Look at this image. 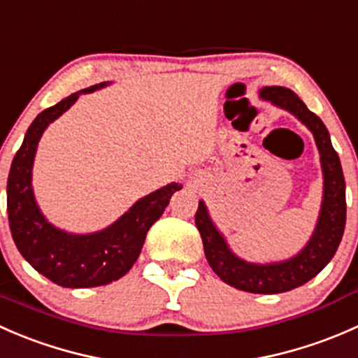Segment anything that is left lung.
Wrapping results in <instances>:
<instances>
[{
  "label": "left lung",
  "mask_w": 358,
  "mask_h": 358,
  "mask_svg": "<svg viewBox=\"0 0 358 358\" xmlns=\"http://www.w3.org/2000/svg\"><path fill=\"white\" fill-rule=\"evenodd\" d=\"M265 100L273 106L292 112L303 124L310 128L315 136L320 152L324 173V201L320 209L319 223L312 239L306 248L294 258L272 265H255L246 263L232 255L227 248L225 239L220 236L216 227L209 220L204 202H199L196 213V227L204 244V255L213 272L229 286L241 291L258 292V294H277L294 287L303 286L317 275L331 258L341 243L346 223V199H345V176L338 152L331 143L329 133L319 115L313 114L296 93L282 86H266L259 92Z\"/></svg>",
  "instance_id": "obj_1"
}]
</instances>
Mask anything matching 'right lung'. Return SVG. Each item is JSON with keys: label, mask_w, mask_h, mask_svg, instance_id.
<instances>
[{"label": "right lung", "mask_w": 358, "mask_h": 358, "mask_svg": "<svg viewBox=\"0 0 358 358\" xmlns=\"http://www.w3.org/2000/svg\"><path fill=\"white\" fill-rule=\"evenodd\" d=\"M106 83L86 88L88 93ZM69 95L57 106L38 114L13 157L6 185V209L15 246L29 265L62 287H96L110 284L128 272L142 251L147 232L164 213L173 194L182 189L169 183L140 199L114 225L90 236H72L50 225L36 206L31 189V169L38 142L52 121L78 100Z\"/></svg>", "instance_id": "obj_1"}]
</instances>
